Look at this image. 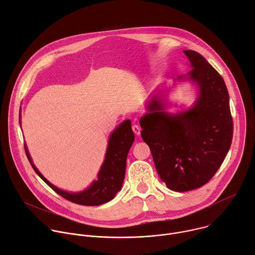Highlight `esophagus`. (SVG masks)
I'll return each mask as SVG.
<instances>
[{
  "mask_svg": "<svg viewBox=\"0 0 255 255\" xmlns=\"http://www.w3.org/2000/svg\"><path fill=\"white\" fill-rule=\"evenodd\" d=\"M131 128H132V131H133V133H134V134L138 135V134L140 133V130H141V129H140V128H139L138 126H136V125H133Z\"/></svg>",
  "mask_w": 255,
  "mask_h": 255,
  "instance_id": "34e87169",
  "label": "esophagus"
}]
</instances>
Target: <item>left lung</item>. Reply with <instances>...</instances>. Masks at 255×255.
I'll use <instances>...</instances> for the list:
<instances>
[{
	"instance_id": "obj_1",
	"label": "left lung",
	"mask_w": 255,
	"mask_h": 255,
	"mask_svg": "<svg viewBox=\"0 0 255 255\" xmlns=\"http://www.w3.org/2000/svg\"><path fill=\"white\" fill-rule=\"evenodd\" d=\"M184 54L193 67L189 77L199 85L196 104L187 112L170 116L154 97L148 114L139 122L141 137L149 146L160 178L176 192L208 183L222 165L233 136L224 79L196 51L186 50Z\"/></svg>"
}]
</instances>
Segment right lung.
Masks as SVG:
<instances>
[{"label":"right lung","mask_w":255,"mask_h":255,"mask_svg":"<svg viewBox=\"0 0 255 255\" xmlns=\"http://www.w3.org/2000/svg\"><path fill=\"white\" fill-rule=\"evenodd\" d=\"M133 139L134 135L131 129L130 121H125L110 137L106 160L98 173L97 180L94 181L87 190L76 194L62 191L49 183L32 163L26 145H24V147L27 158L34 171L54 192L78 205L98 206L113 200L116 194L122 189L126 173L127 157Z\"/></svg>","instance_id":"obj_1"}]
</instances>
